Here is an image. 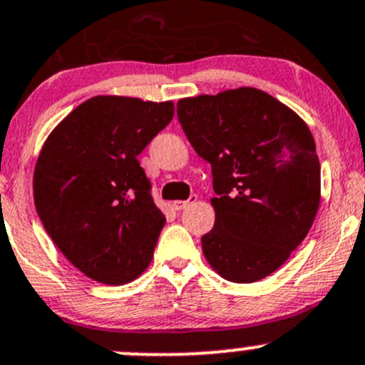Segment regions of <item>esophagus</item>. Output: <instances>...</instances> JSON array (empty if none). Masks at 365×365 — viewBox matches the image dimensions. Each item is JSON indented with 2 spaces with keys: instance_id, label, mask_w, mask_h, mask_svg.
<instances>
[{
  "instance_id": "esophagus-1",
  "label": "esophagus",
  "mask_w": 365,
  "mask_h": 365,
  "mask_svg": "<svg viewBox=\"0 0 365 365\" xmlns=\"http://www.w3.org/2000/svg\"><path fill=\"white\" fill-rule=\"evenodd\" d=\"M196 200H197V196H196V194H192V196H190L187 201H173V208L178 210V212H180V210H185L189 205L196 203Z\"/></svg>"
}]
</instances>
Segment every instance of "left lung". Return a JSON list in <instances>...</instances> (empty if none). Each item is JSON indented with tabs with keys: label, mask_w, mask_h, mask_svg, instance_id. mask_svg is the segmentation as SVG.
Masks as SVG:
<instances>
[{
	"label": "left lung",
	"mask_w": 365,
	"mask_h": 365,
	"mask_svg": "<svg viewBox=\"0 0 365 365\" xmlns=\"http://www.w3.org/2000/svg\"><path fill=\"white\" fill-rule=\"evenodd\" d=\"M178 121L212 165L215 224L201 245L231 282H256L302 244L319 208L314 138L295 111L256 88L182 98Z\"/></svg>",
	"instance_id": "8db88e82"
}]
</instances>
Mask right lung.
<instances>
[{
  "label": "right lung",
  "mask_w": 365,
  "mask_h": 365,
  "mask_svg": "<svg viewBox=\"0 0 365 365\" xmlns=\"http://www.w3.org/2000/svg\"><path fill=\"white\" fill-rule=\"evenodd\" d=\"M173 114V102L98 95L43 143L33 173L36 213L86 277L125 284L152 261L165 217L138 155Z\"/></svg>",
  "instance_id": "1"
}]
</instances>
